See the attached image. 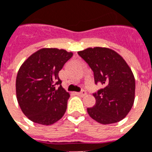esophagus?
Wrapping results in <instances>:
<instances>
[{"mask_svg": "<svg viewBox=\"0 0 152 152\" xmlns=\"http://www.w3.org/2000/svg\"><path fill=\"white\" fill-rule=\"evenodd\" d=\"M76 94L78 95V96H81V97H84L86 95V92L85 91V90H82L81 92H78V93H76Z\"/></svg>", "mask_w": 152, "mask_h": 152, "instance_id": "34e87169", "label": "esophagus"}]
</instances>
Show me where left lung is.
<instances>
[{"label": "left lung", "instance_id": "left-lung-1", "mask_svg": "<svg viewBox=\"0 0 152 152\" xmlns=\"http://www.w3.org/2000/svg\"><path fill=\"white\" fill-rule=\"evenodd\" d=\"M77 54L94 71L95 83L101 82L104 86L94 94L96 103L87 109L89 116L103 124L123 120L133 105L136 89L135 77L128 63L108 48H89Z\"/></svg>", "mask_w": 152, "mask_h": 152}]
</instances>
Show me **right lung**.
<instances>
[{"label": "right lung", "instance_id": "obj_1", "mask_svg": "<svg viewBox=\"0 0 152 152\" xmlns=\"http://www.w3.org/2000/svg\"><path fill=\"white\" fill-rule=\"evenodd\" d=\"M72 56V52L63 49L42 48L30 55L19 69L17 102L23 113L34 123L50 125L66 113L70 94L61 86L58 72Z\"/></svg>", "mask_w": 152, "mask_h": 152}]
</instances>
